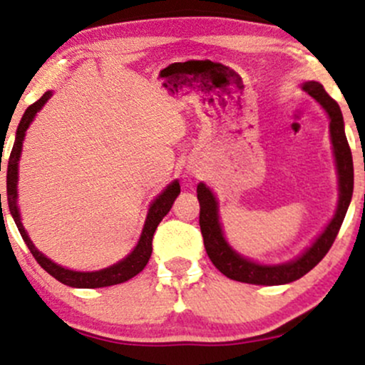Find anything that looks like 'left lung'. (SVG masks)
<instances>
[{
    "mask_svg": "<svg viewBox=\"0 0 365 365\" xmlns=\"http://www.w3.org/2000/svg\"><path fill=\"white\" fill-rule=\"evenodd\" d=\"M304 91L309 92L324 108L331 120V142H333L338 180H340V200H338L336 215L331 220L328 228L322 232V235L314 242L311 249L305 250L297 261L282 264V266H261V264L244 259L242 255L233 252L232 247H228L223 238V232H221L220 220H217V204L215 195L204 183H199L197 185V199L200 204L199 225L200 232H202L204 247H206L211 262L230 279L250 284H283L302 278L328 254L334 238L340 232L343 220H345L346 209H349L351 194H354V161H351V150L349 140H346L345 128H343L341 110L319 82H305Z\"/></svg>",
    "mask_w": 365,
    "mask_h": 365,
    "instance_id": "obj_1",
    "label": "left lung"
}]
</instances>
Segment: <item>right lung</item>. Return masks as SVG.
Instances as JSON below:
<instances>
[{
	"instance_id": "1",
	"label": "right lung",
	"mask_w": 365,
	"mask_h": 365,
	"mask_svg": "<svg viewBox=\"0 0 365 365\" xmlns=\"http://www.w3.org/2000/svg\"><path fill=\"white\" fill-rule=\"evenodd\" d=\"M51 98V92H46V94L41 96V99H37L34 104L27 108L24 113L22 120H20L19 128H16V137L14 149H11L10 158H8V170H6V195H8V207H10L11 216H14L16 228H19L20 235H22L24 242L27 244L29 250H31L32 255L39 266L43 267L44 271H48L53 278H56L58 282L63 284H68V287H77V288H101V287H111V284H120L128 282L130 278H133L135 274H139L142 269L145 267V264L149 262L150 252H153V237L154 232H156L158 225L161 223V220L170 212L171 206H173L175 199H177L180 194V183L173 182L168 188H165L161 195L158 197L153 202V206L149 209L148 220H145L144 230H142V235L139 244H137L133 252L125 257L123 261H120L115 266L106 267V269L94 271V273H81V271H72L65 269V267L54 264L51 259H48L43 255L39 250L36 249L34 244L31 242V238L27 237V232L22 226V221H20L19 209H16V178H19V158L20 153H22V142L25 137V130L29 128L31 121L34 120L36 113L44 106V103ZM1 170V168H0ZM1 199V195H0Z\"/></svg>"
}]
</instances>
